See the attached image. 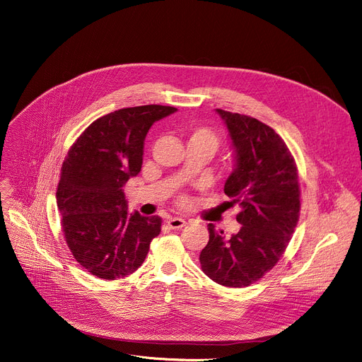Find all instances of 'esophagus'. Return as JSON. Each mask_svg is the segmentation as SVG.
I'll list each match as a JSON object with an SVG mask.
<instances>
[{
  "label": "esophagus",
  "mask_w": 362,
  "mask_h": 362,
  "mask_svg": "<svg viewBox=\"0 0 362 362\" xmlns=\"http://www.w3.org/2000/svg\"><path fill=\"white\" fill-rule=\"evenodd\" d=\"M168 225L172 229H180V228L186 226V221L182 218H170V219H168Z\"/></svg>",
  "instance_id": "esophagus-1"
}]
</instances>
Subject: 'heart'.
Instances as JSON below:
<instances>
[{"mask_svg":"<svg viewBox=\"0 0 362 362\" xmlns=\"http://www.w3.org/2000/svg\"><path fill=\"white\" fill-rule=\"evenodd\" d=\"M189 144H196L208 150L211 154H214L219 147V137L218 134L204 126H196L192 127L189 132ZM185 202V199H182Z\"/></svg>","mask_w":362,"mask_h":362,"instance_id":"heart-1","label":"heart"}]
</instances>
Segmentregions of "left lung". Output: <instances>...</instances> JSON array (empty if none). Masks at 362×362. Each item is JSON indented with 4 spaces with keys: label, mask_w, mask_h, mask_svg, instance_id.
<instances>
[{
    "label": "left lung",
    "mask_w": 362,
    "mask_h": 362,
    "mask_svg": "<svg viewBox=\"0 0 362 362\" xmlns=\"http://www.w3.org/2000/svg\"><path fill=\"white\" fill-rule=\"evenodd\" d=\"M235 151V169L225 193L238 204L240 230L225 239L208 225L202 271L229 288H243L269 272L285 252L299 219L300 190L295 159L282 137L253 117L216 109Z\"/></svg>",
    "instance_id": "8db88e82"
}]
</instances>
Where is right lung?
I'll use <instances>...</instances> for the list:
<instances>
[{
  "label": "right lung",
  "instance_id": "obj_1",
  "mask_svg": "<svg viewBox=\"0 0 362 362\" xmlns=\"http://www.w3.org/2000/svg\"><path fill=\"white\" fill-rule=\"evenodd\" d=\"M177 109L147 105L120 109L93 122L62 166L57 206L69 249L91 275L115 281L146 259L162 218L127 214L123 186L137 176L151 124Z\"/></svg>",
  "mask_w": 362,
  "mask_h": 362
}]
</instances>
